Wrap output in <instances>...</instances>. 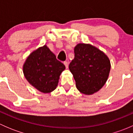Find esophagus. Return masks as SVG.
<instances>
[{"label": "esophagus", "mask_w": 133, "mask_h": 133, "mask_svg": "<svg viewBox=\"0 0 133 133\" xmlns=\"http://www.w3.org/2000/svg\"><path fill=\"white\" fill-rule=\"evenodd\" d=\"M64 65H65L66 69H68V67H69V63H68V62H64Z\"/></svg>", "instance_id": "34e87169"}]
</instances>
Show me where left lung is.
<instances>
[{
  "instance_id": "1",
  "label": "left lung",
  "mask_w": 133,
  "mask_h": 133,
  "mask_svg": "<svg viewBox=\"0 0 133 133\" xmlns=\"http://www.w3.org/2000/svg\"><path fill=\"white\" fill-rule=\"evenodd\" d=\"M75 58L69 68L78 90L91 95L105 85L111 70L108 56L90 44L79 43L74 48Z\"/></svg>"
}]
</instances>
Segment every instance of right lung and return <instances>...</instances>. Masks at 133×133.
Here are the masks:
<instances>
[{"label": "right lung", "instance_id": "add662e5", "mask_svg": "<svg viewBox=\"0 0 133 133\" xmlns=\"http://www.w3.org/2000/svg\"><path fill=\"white\" fill-rule=\"evenodd\" d=\"M22 69L25 79L32 86L43 93H49L57 88L65 67L44 45L29 54Z\"/></svg>", "mask_w": 133, "mask_h": 133}]
</instances>
